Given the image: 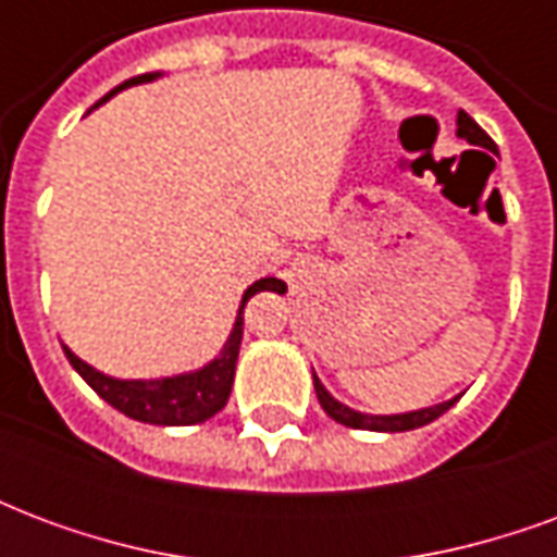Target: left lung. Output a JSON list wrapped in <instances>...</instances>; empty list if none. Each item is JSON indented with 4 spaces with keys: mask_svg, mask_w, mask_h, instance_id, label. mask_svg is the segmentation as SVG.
Returning <instances> with one entry per match:
<instances>
[{
    "mask_svg": "<svg viewBox=\"0 0 557 557\" xmlns=\"http://www.w3.org/2000/svg\"><path fill=\"white\" fill-rule=\"evenodd\" d=\"M456 137L468 139L471 146H483L495 151V143L490 139V134L483 131V127L471 119L468 113L459 110L456 115ZM313 385H315V397L322 403V409L331 414V418L343 423V426H351V430H373V432H406V430H418V426H426L435 418H442L444 411L454 406L456 399H447L442 406H430V409H420V411H409V414H361V411L349 409V406H343L337 399L331 397L325 391V385L315 379L313 373Z\"/></svg>",
    "mask_w": 557,
    "mask_h": 557,
    "instance_id": "1",
    "label": "left lung"
}]
</instances>
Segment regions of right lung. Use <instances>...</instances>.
I'll return each instance as SVG.
<instances>
[{
  "mask_svg": "<svg viewBox=\"0 0 557 557\" xmlns=\"http://www.w3.org/2000/svg\"><path fill=\"white\" fill-rule=\"evenodd\" d=\"M160 74H139L134 79H125L122 86H115L110 95H103L101 101H110L115 91L127 89V86H139V83H151ZM95 103V107H98ZM280 286L277 277L256 280L250 289L244 292L242 307L235 315V325L226 339V346L220 351V358L206 363L202 370L184 375H170V379H151V382H125V379H113V375L98 373L95 367L79 361L74 351L65 346V355L71 367L77 370L89 387L101 399H107L113 409L122 414L143 423H158V426H190V423H202V420L214 418L232 394V379H235V363H238V349H242L244 337V304L253 298L256 292H265Z\"/></svg>",
  "mask_w": 557,
  "mask_h": 557,
  "instance_id": "right-lung-1",
  "label": "right lung"
}]
</instances>
